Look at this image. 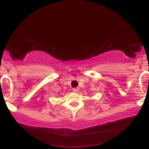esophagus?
I'll list each match as a JSON object with an SVG mask.
<instances>
[{"mask_svg":"<svg viewBox=\"0 0 149 149\" xmlns=\"http://www.w3.org/2000/svg\"><path fill=\"white\" fill-rule=\"evenodd\" d=\"M79 89L78 87H75V88H73V89H72V91H74V93H77V92H78L79 91Z\"/></svg>","mask_w":149,"mask_h":149,"instance_id":"obj_1","label":"esophagus"}]
</instances>
